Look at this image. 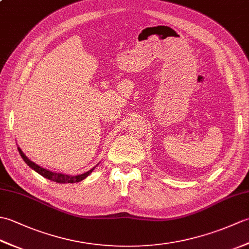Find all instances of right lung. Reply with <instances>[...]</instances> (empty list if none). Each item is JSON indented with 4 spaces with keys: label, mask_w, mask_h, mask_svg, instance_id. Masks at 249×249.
Returning <instances> with one entry per match:
<instances>
[{
    "label": "right lung",
    "mask_w": 249,
    "mask_h": 249,
    "mask_svg": "<svg viewBox=\"0 0 249 249\" xmlns=\"http://www.w3.org/2000/svg\"><path fill=\"white\" fill-rule=\"evenodd\" d=\"M18 151H19V154L21 155V157H22V160L26 162V165H28L30 168L33 169L34 171H36L37 173L40 174L41 177L50 179V181L61 183V184L80 182V181H82V179L86 178L87 177H89L95 169V167H96V166H95L94 168L91 169V170H89L88 172H84L82 174H78V176H70V174H64V173H60V172H55V171H50V170H48V169H45L43 167H40V166L37 165V163H35V162L32 161L31 160H29L28 156H25V154L19 146H18Z\"/></svg>",
    "instance_id": "1"
}]
</instances>
